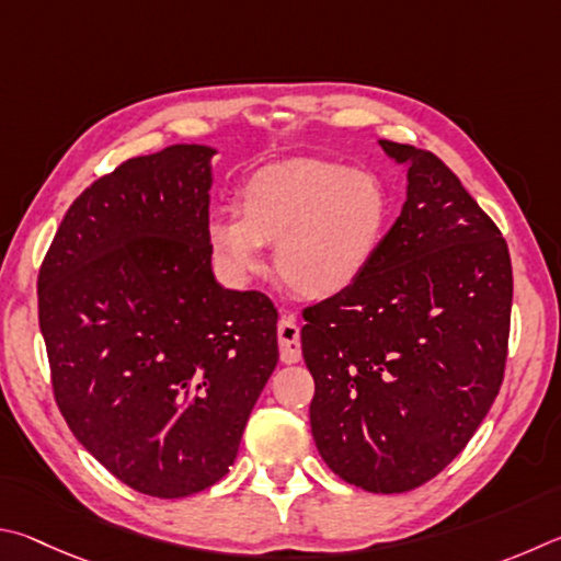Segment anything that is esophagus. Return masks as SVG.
Instances as JSON below:
<instances>
[{"label":"esophagus","instance_id":"esophagus-1","mask_svg":"<svg viewBox=\"0 0 561 561\" xmlns=\"http://www.w3.org/2000/svg\"><path fill=\"white\" fill-rule=\"evenodd\" d=\"M278 347H280V362L286 365H296L302 357L300 350V328L296 312H283L278 322Z\"/></svg>","mask_w":561,"mask_h":561}]
</instances>
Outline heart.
<instances>
[{
    "label": "heart",
    "instance_id": "1",
    "mask_svg": "<svg viewBox=\"0 0 561 561\" xmlns=\"http://www.w3.org/2000/svg\"><path fill=\"white\" fill-rule=\"evenodd\" d=\"M389 224V194L375 174L330 160H286L243 182L239 214L209 221V243L245 278L275 245V271L302 298H330L365 273Z\"/></svg>",
    "mask_w": 561,
    "mask_h": 561
}]
</instances>
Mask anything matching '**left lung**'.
<instances>
[{"instance_id": "8db88e82", "label": "left lung", "mask_w": 561, "mask_h": 561, "mask_svg": "<svg viewBox=\"0 0 561 561\" xmlns=\"http://www.w3.org/2000/svg\"><path fill=\"white\" fill-rule=\"evenodd\" d=\"M409 162L399 219L369 268L302 310L320 456L350 485L407 493L476 434L503 385L513 265L503 233L434 152Z\"/></svg>"}]
</instances>
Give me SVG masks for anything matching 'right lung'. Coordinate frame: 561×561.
I'll use <instances>...</instances> for the list:
<instances>
[{
  "label": "right lung",
  "instance_id": "obj_1",
  "mask_svg": "<svg viewBox=\"0 0 561 561\" xmlns=\"http://www.w3.org/2000/svg\"><path fill=\"white\" fill-rule=\"evenodd\" d=\"M214 150L133 157L81 192L38 268L54 399L137 493L186 497L229 473L278 362V310L214 280Z\"/></svg>",
  "mask_w": 561,
  "mask_h": 561
}]
</instances>
